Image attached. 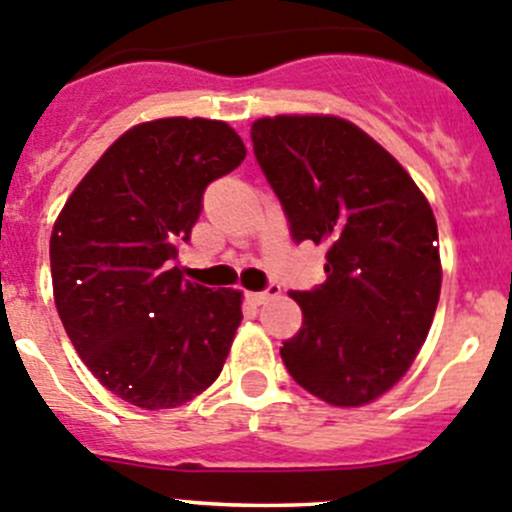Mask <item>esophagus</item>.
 <instances>
[{
    "instance_id": "obj_1",
    "label": "esophagus",
    "mask_w": 512,
    "mask_h": 512,
    "mask_svg": "<svg viewBox=\"0 0 512 512\" xmlns=\"http://www.w3.org/2000/svg\"><path fill=\"white\" fill-rule=\"evenodd\" d=\"M279 294H281V286L279 284H269L264 291H251V294H246V299L251 301V304L261 306V304H266V301L274 299V296H279Z\"/></svg>"
}]
</instances>
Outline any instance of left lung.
<instances>
[{
    "label": "left lung",
    "mask_w": 512,
    "mask_h": 512,
    "mask_svg": "<svg viewBox=\"0 0 512 512\" xmlns=\"http://www.w3.org/2000/svg\"><path fill=\"white\" fill-rule=\"evenodd\" d=\"M251 143L294 243L326 246L324 284L291 291L304 321L281 359L314 397L367 405L410 369L435 316L442 271L430 203L342 118L256 120Z\"/></svg>",
    "instance_id": "obj_1"
}]
</instances>
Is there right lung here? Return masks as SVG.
<instances>
[{
  "label": "right lung",
  "instance_id": "right-lung-1",
  "mask_svg": "<svg viewBox=\"0 0 512 512\" xmlns=\"http://www.w3.org/2000/svg\"><path fill=\"white\" fill-rule=\"evenodd\" d=\"M246 158L226 123L165 118L115 140L50 238L55 304L72 347L113 394L170 410L211 387L241 324V294L180 276L203 193Z\"/></svg>",
  "mask_w": 512,
  "mask_h": 512
}]
</instances>
